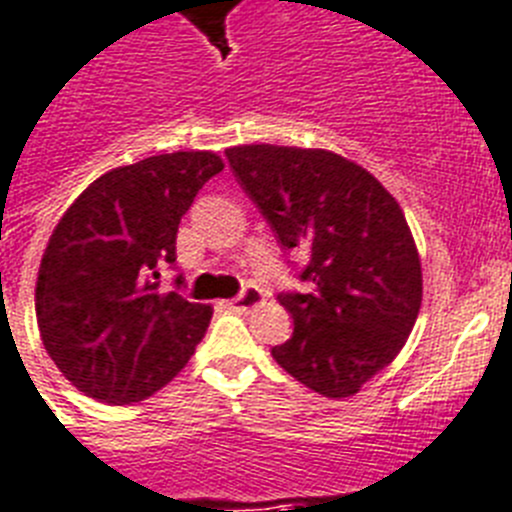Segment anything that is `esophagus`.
<instances>
[{
    "mask_svg": "<svg viewBox=\"0 0 512 512\" xmlns=\"http://www.w3.org/2000/svg\"><path fill=\"white\" fill-rule=\"evenodd\" d=\"M264 301V293H261L256 285H246L240 290V295H235L230 301L232 311H248V308H256L259 303Z\"/></svg>",
    "mask_w": 512,
    "mask_h": 512,
    "instance_id": "1",
    "label": "esophagus"
}]
</instances>
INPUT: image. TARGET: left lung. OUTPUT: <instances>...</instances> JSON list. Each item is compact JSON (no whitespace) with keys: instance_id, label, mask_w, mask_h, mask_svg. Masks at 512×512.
Returning <instances> with one entry per match:
<instances>
[{"instance_id":"1","label":"left lung","mask_w":512,"mask_h":512,"mask_svg":"<svg viewBox=\"0 0 512 512\" xmlns=\"http://www.w3.org/2000/svg\"><path fill=\"white\" fill-rule=\"evenodd\" d=\"M227 162L282 251L306 248L308 293H280L293 335L272 356L308 390L350 398L411 335L421 261L398 201L377 177L324 149L253 143Z\"/></svg>"}]
</instances>
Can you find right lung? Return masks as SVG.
I'll return each instance as SVG.
<instances>
[{"label": "right lung", "mask_w": 512, "mask_h": 512, "mask_svg": "<svg viewBox=\"0 0 512 512\" xmlns=\"http://www.w3.org/2000/svg\"><path fill=\"white\" fill-rule=\"evenodd\" d=\"M225 164L211 151H175L117 167L88 185L54 227L36 282L46 353L80 392L109 405L149 398L183 369L211 308L180 287L177 225Z\"/></svg>", "instance_id": "1"}]
</instances>
